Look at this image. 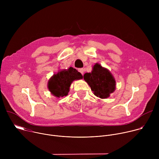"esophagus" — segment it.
Returning a JSON list of instances; mask_svg holds the SVG:
<instances>
[{"label": "esophagus", "mask_w": 159, "mask_h": 159, "mask_svg": "<svg viewBox=\"0 0 159 159\" xmlns=\"http://www.w3.org/2000/svg\"><path fill=\"white\" fill-rule=\"evenodd\" d=\"M78 70H79V72L83 75V74H84V69H82V68H81V69H78Z\"/></svg>", "instance_id": "34e87169"}]
</instances>
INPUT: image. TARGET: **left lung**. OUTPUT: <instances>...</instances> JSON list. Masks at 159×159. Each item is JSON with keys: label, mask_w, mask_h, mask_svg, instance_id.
<instances>
[{"label": "left lung", "mask_w": 159, "mask_h": 159, "mask_svg": "<svg viewBox=\"0 0 159 159\" xmlns=\"http://www.w3.org/2000/svg\"><path fill=\"white\" fill-rule=\"evenodd\" d=\"M84 79L91 88L95 96L106 99L114 92L116 82L110 72L100 64L96 63L91 73L84 75Z\"/></svg>", "instance_id": "obj_1"}]
</instances>
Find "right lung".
Listing matches in <instances>:
<instances>
[{
    "mask_svg": "<svg viewBox=\"0 0 159 159\" xmlns=\"http://www.w3.org/2000/svg\"><path fill=\"white\" fill-rule=\"evenodd\" d=\"M80 79H82V74L73 67H70L69 69L54 74L48 82V89L56 97L66 96L69 92L72 82Z\"/></svg>",
    "mask_w": 159,
    "mask_h": 159,
    "instance_id": "add662e5",
    "label": "right lung"
}]
</instances>
